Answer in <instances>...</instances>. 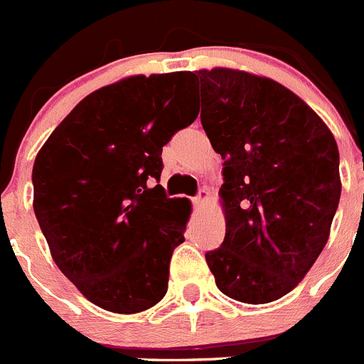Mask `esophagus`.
Returning a JSON list of instances; mask_svg holds the SVG:
<instances>
[{
	"mask_svg": "<svg viewBox=\"0 0 364 364\" xmlns=\"http://www.w3.org/2000/svg\"><path fill=\"white\" fill-rule=\"evenodd\" d=\"M208 197H210V193H208V189L202 188L200 191H198L197 197H195V200H193V202H195V208H200V205L204 204L205 200H208Z\"/></svg>",
	"mask_w": 364,
	"mask_h": 364,
	"instance_id": "esophagus-1",
	"label": "esophagus"
}]
</instances>
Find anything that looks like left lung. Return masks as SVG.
Wrapping results in <instances>:
<instances>
[{
    "label": "left lung",
    "mask_w": 364,
    "mask_h": 364,
    "mask_svg": "<svg viewBox=\"0 0 364 364\" xmlns=\"http://www.w3.org/2000/svg\"><path fill=\"white\" fill-rule=\"evenodd\" d=\"M193 76L202 127L224 160L226 237L205 262L228 297L277 301L326 246L341 197L336 138L314 109L273 80L222 67Z\"/></svg>",
    "instance_id": "left-lung-1"
}]
</instances>
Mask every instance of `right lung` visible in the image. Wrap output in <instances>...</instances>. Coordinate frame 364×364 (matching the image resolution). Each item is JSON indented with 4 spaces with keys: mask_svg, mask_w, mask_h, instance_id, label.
<instances>
[{
    "mask_svg": "<svg viewBox=\"0 0 364 364\" xmlns=\"http://www.w3.org/2000/svg\"><path fill=\"white\" fill-rule=\"evenodd\" d=\"M197 117L191 74H140L85 96L38 153V224L58 268L96 306L138 314L166 295L191 202L156 184L162 147Z\"/></svg>",
    "mask_w": 364,
    "mask_h": 364,
    "instance_id": "add662e5",
    "label": "right lung"
}]
</instances>
